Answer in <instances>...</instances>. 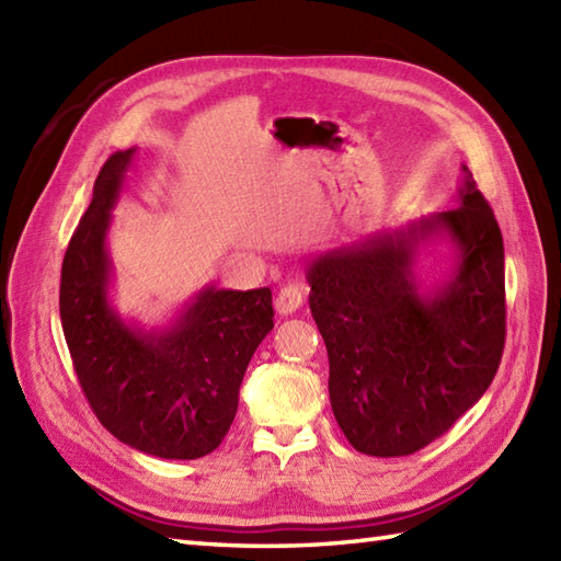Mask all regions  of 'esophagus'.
<instances>
[{
  "mask_svg": "<svg viewBox=\"0 0 561 561\" xmlns=\"http://www.w3.org/2000/svg\"><path fill=\"white\" fill-rule=\"evenodd\" d=\"M304 304V287L301 284H287V287H282L277 299H274V308H277L279 316H291L301 308Z\"/></svg>",
  "mask_w": 561,
  "mask_h": 561,
  "instance_id": "34e87169",
  "label": "esophagus"
}]
</instances>
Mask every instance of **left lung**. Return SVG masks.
Returning a JSON list of instances; mask_svg holds the SVG:
<instances>
[{"mask_svg": "<svg viewBox=\"0 0 561 561\" xmlns=\"http://www.w3.org/2000/svg\"><path fill=\"white\" fill-rule=\"evenodd\" d=\"M460 205L318 255L306 270L325 340L330 404L350 444L376 458L412 456L444 436L496 376L506 342L504 241L465 169ZM448 234L454 277L422 297L415 248Z\"/></svg>", "mask_w": 561, "mask_h": 561, "instance_id": "8db88e82", "label": "left lung"}]
</instances>
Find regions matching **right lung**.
Returning <instances> with one entry per match:
<instances>
[{
    "instance_id": "add662e5",
    "label": "right lung",
    "mask_w": 561,
    "mask_h": 561,
    "mask_svg": "<svg viewBox=\"0 0 561 561\" xmlns=\"http://www.w3.org/2000/svg\"><path fill=\"white\" fill-rule=\"evenodd\" d=\"M133 153L115 151L96 178L65 253L59 318L99 422L149 456L195 460L229 434L250 356L274 328L272 291L209 287L163 332L123 323L108 304L105 233Z\"/></svg>"
}]
</instances>
